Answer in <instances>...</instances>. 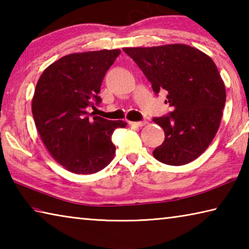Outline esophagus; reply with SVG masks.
Wrapping results in <instances>:
<instances>
[{
	"label": "esophagus",
	"instance_id": "34e87169",
	"mask_svg": "<svg viewBox=\"0 0 249 249\" xmlns=\"http://www.w3.org/2000/svg\"><path fill=\"white\" fill-rule=\"evenodd\" d=\"M147 124L146 121H142V122H129V125L130 126H135V127H142V126H144Z\"/></svg>",
	"mask_w": 249,
	"mask_h": 249
}]
</instances>
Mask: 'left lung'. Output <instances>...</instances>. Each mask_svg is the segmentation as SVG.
<instances>
[{
    "mask_svg": "<svg viewBox=\"0 0 249 249\" xmlns=\"http://www.w3.org/2000/svg\"><path fill=\"white\" fill-rule=\"evenodd\" d=\"M149 80L155 93L167 91L172 111L154 119L165 141L154 150L158 161L181 166L204 153L220 127L225 84L214 61L184 44L124 48Z\"/></svg>",
    "mask_w": 249,
    "mask_h": 249,
    "instance_id": "obj_1",
    "label": "left lung"
}]
</instances>
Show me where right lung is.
I'll use <instances>...</instances> for the list:
<instances>
[{"mask_svg": "<svg viewBox=\"0 0 249 249\" xmlns=\"http://www.w3.org/2000/svg\"><path fill=\"white\" fill-rule=\"evenodd\" d=\"M120 49L70 53L48 66L37 81L32 100L35 125L58 163L77 175L104 169L115 155L112 134L123 121L90 119L88 107L101 102L100 88Z\"/></svg>", "mask_w": 249, "mask_h": 249, "instance_id": "add662e5", "label": "right lung"}]
</instances>
